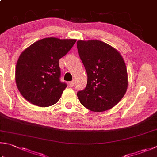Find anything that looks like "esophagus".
I'll use <instances>...</instances> for the list:
<instances>
[{
    "instance_id": "obj_1",
    "label": "esophagus",
    "mask_w": 157,
    "mask_h": 157,
    "mask_svg": "<svg viewBox=\"0 0 157 157\" xmlns=\"http://www.w3.org/2000/svg\"><path fill=\"white\" fill-rule=\"evenodd\" d=\"M69 85H70V87H74V86H75V81H70V82H69Z\"/></svg>"
}]
</instances>
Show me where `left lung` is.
Wrapping results in <instances>:
<instances>
[{
  "mask_svg": "<svg viewBox=\"0 0 157 157\" xmlns=\"http://www.w3.org/2000/svg\"><path fill=\"white\" fill-rule=\"evenodd\" d=\"M79 57L87 74V83L77 96L81 104L95 112L117 105L128 87L126 64L117 51L101 41L79 40Z\"/></svg>",
  "mask_w": 157,
  "mask_h": 157,
  "instance_id": "obj_1",
  "label": "left lung"
}]
</instances>
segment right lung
<instances>
[{
    "instance_id": "add662e5",
    "label": "right lung",
    "mask_w": 157,
    "mask_h": 157,
    "mask_svg": "<svg viewBox=\"0 0 157 157\" xmlns=\"http://www.w3.org/2000/svg\"><path fill=\"white\" fill-rule=\"evenodd\" d=\"M76 40L48 37L29 46L16 64V82L29 102L42 107L55 104L67 87L60 81L59 61L72 48Z\"/></svg>"
}]
</instances>
